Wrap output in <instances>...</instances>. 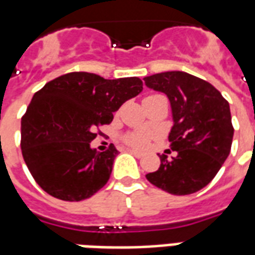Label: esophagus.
<instances>
[{
	"mask_svg": "<svg viewBox=\"0 0 255 255\" xmlns=\"http://www.w3.org/2000/svg\"><path fill=\"white\" fill-rule=\"evenodd\" d=\"M128 152H130L131 155L137 156V157H141V156H142V152H140V150L137 149H128Z\"/></svg>",
	"mask_w": 255,
	"mask_h": 255,
	"instance_id": "34e87169",
	"label": "esophagus"
}]
</instances>
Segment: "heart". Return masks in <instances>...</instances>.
Wrapping results in <instances>:
<instances>
[{
  "label": "heart",
  "instance_id": "obj_1",
  "mask_svg": "<svg viewBox=\"0 0 255 255\" xmlns=\"http://www.w3.org/2000/svg\"><path fill=\"white\" fill-rule=\"evenodd\" d=\"M156 96V95H153ZM150 138L149 133L146 131H134L126 135V142L131 146H137V148H144L148 144Z\"/></svg>",
  "mask_w": 255,
  "mask_h": 255
}]
</instances>
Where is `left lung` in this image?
Masks as SVG:
<instances>
[{
    "label": "left lung",
    "instance_id": "obj_1",
    "mask_svg": "<svg viewBox=\"0 0 255 255\" xmlns=\"http://www.w3.org/2000/svg\"><path fill=\"white\" fill-rule=\"evenodd\" d=\"M148 88L170 100V148L175 156L159 155L160 167L146 179L174 196L201 190L230 155L234 137L230 105L212 84L186 72H163L144 77ZM170 152V149H167Z\"/></svg>",
    "mask_w": 255,
    "mask_h": 255
}]
</instances>
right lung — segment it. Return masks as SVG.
<instances>
[{"label": "right lung", "mask_w": 255, "mask_h": 255, "mask_svg": "<svg viewBox=\"0 0 255 255\" xmlns=\"http://www.w3.org/2000/svg\"><path fill=\"white\" fill-rule=\"evenodd\" d=\"M141 91L138 77L107 80L73 72L33 95L21 118V152L39 186L62 201H81L105 186L118 150L111 144L98 152L91 141Z\"/></svg>", "instance_id": "1"}]
</instances>
